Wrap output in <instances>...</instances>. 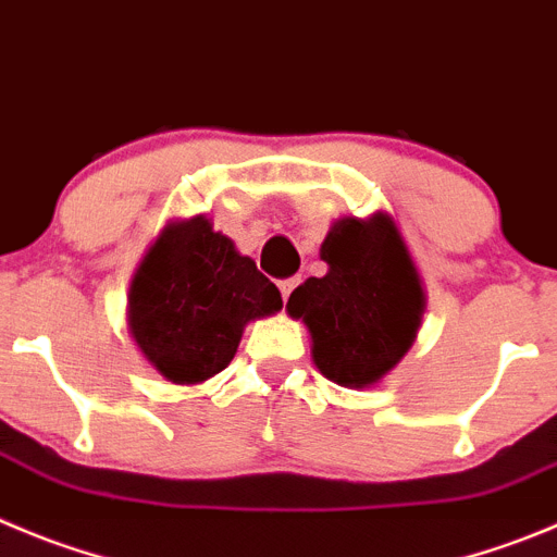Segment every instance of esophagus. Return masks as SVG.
Returning a JSON list of instances; mask_svg holds the SVG:
<instances>
[{"mask_svg": "<svg viewBox=\"0 0 557 557\" xmlns=\"http://www.w3.org/2000/svg\"><path fill=\"white\" fill-rule=\"evenodd\" d=\"M299 285V277H288V280H280V294H283V302H288V296L294 294V288Z\"/></svg>", "mask_w": 557, "mask_h": 557, "instance_id": "1", "label": "esophagus"}]
</instances>
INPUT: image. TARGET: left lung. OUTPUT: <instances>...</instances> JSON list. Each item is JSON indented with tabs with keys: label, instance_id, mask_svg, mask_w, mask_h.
Segmentation results:
<instances>
[{
	"label": "left lung",
	"instance_id": "1",
	"mask_svg": "<svg viewBox=\"0 0 557 557\" xmlns=\"http://www.w3.org/2000/svg\"><path fill=\"white\" fill-rule=\"evenodd\" d=\"M330 263L290 294L288 313L313 337V362L330 382L368 387L407 355L423 315L414 263L384 214L341 220L321 244Z\"/></svg>",
	"mask_w": 557,
	"mask_h": 557
}]
</instances>
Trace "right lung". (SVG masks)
<instances>
[{
	"instance_id": "add662e5",
	"label": "right lung",
	"mask_w": 557,
	"mask_h": 557,
	"mask_svg": "<svg viewBox=\"0 0 557 557\" xmlns=\"http://www.w3.org/2000/svg\"><path fill=\"white\" fill-rule=\"evenodd\" d=\"M283 308L277 285L206 216L156 238L128 294V330L164 379L197 384L233 360L247 321Z\"/></svg>"
}]
</instances>
